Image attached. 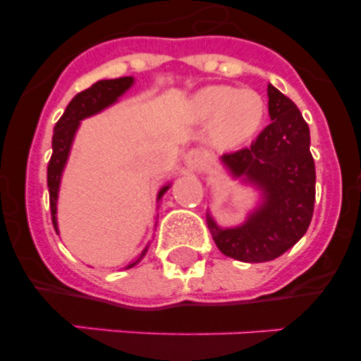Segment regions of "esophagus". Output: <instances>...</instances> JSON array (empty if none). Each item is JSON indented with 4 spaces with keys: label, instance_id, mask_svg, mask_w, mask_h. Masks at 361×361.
Listing matches in <instances>:
<instances>
[{
    "label": "esophagus",
    "instance_id": "obj_1",
    "mask_svg": "<svg viewBox=\"0 0 361 361\" xmlns=\"http://www.w3.org/2000/svg\"><path fill=\"white\" fill-rule=\"evenodd\" d=\"M184 164L190 171H200L204 166L208 164V155L206 152L200 148H193L186 153V157H184Z\"/></svg>",
    "mask_w": 361,
    "mask_h": 361
}]
</instances>
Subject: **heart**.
<instances>
[{"label": "heart", "mask_w": 361, "mask_h": 361, "mask_svg": "<svg viewBox=\"0 0 361 361\" xmlns=\"http://www.w3.org/2000/svg\"><path fill=\"white\" fill-rule=\"evenodd\" d=\"M193 110L200 121L212 123V139L222 148L250 141L262 126L266 103L250 88L208 86L197 94Z\"/></svg>", "instance_id": "1"}]
</instances>
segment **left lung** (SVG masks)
Segmentation results:
<instances>
[{
  "instance_id": "1",
  "label": "left lung",
  "mask_w": 361,
  "mask_h": 361,
  "mask_svg": "<svg viewBox=\"0 0 361 361\" xmlns=\"http://www.w3.org/2000/svg\"><path fill=\"white\" fill-rule=\"evenodd\" d=\"M271 123L247 148L222 155L233 175L260 186L266 202L244 226L220 229L208 219L213 240L226 257L269 262L304 237L314 212L317 171L309 126L288 95L267 86Z\"/></svg>"
}]
</instances>
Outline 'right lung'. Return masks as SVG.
<instances>
[{"instance_id": "add662e5", "label": "right lung", "mask_w": 361, "mask_h": 361, "mask_svg": "<svg viewBox=\"0 0 361 361\" xmlns=\"http://www.w3.org/2000/svg\"><path fill=\"white\" fill-rule=\"evenodd\" d=\"M132 78H119V79H104V81H97L86 88V90L79 92L75 97L72 99L66 106L65 114L61 119L57 121L54 126L52 135V157L49 161V168H47V183H49V193H50V213H52V224L57 229L56 222V202H57V190H59V178H61V171L65 168L66 157H68L70 145H72L73 133L78 130L79 121L85 119L88 116H94L99 110L106 108L114 101H117L121 94L128 90L132 86ZM170 186H164L159 193V199L166 193ZM146 250L139 255L135 262L130 264L128 267L135 266L142 257H145Z\"/></svg>"}]
</instances>
